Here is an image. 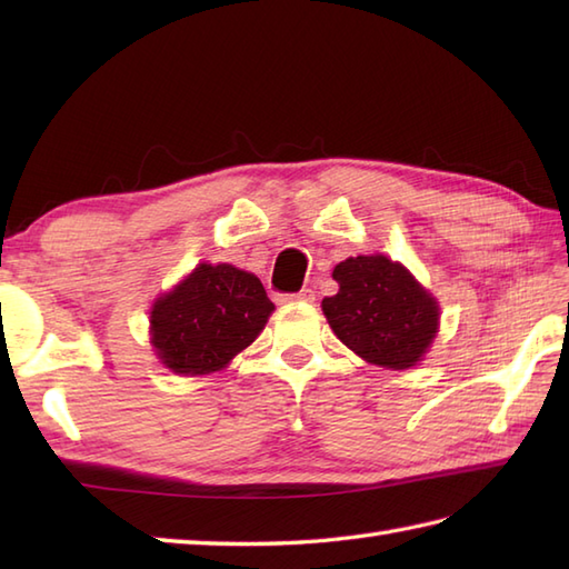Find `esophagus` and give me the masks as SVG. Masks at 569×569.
<instances>
[{
  "instance_id": "esophagus-1",
  "label": "esophagus",
  "mask_w": 569,
  "mask_h": 569,
  "mask_svg": "<svg viewBox=\"0 0 569 569\" xmlns=\"http://www.w3.org/2000/svg\"><path fill=\"white\" fill-rule=\"evenodd\" d=\"M316 300V291L312 288H303V291L298 293H288L281 298V303H312Z\"/></svg>"
}]
</instances>
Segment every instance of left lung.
<instances>
[{
    "label": "left lung",
    "mask_w": 569,
    "mask_h": 569,
    "mask_svg": "<svg viewBox=\"0 0 569 569\" xmlns=\"http://www.w3.org/2000/svg\"><path fill=\"white\" fill-rule=\"evenodd\" d=\"M340 291L322 312L340 340L361 359L386 369H408L426 355L440 312L401 263L386 257H352L335 266Z\"/></svg>",
    "instance_id": "obj_1"
}]
</instances>
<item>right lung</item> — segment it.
<instances>
[{"label":"right lung","instance_id":"obj_1","mask_svg":"<svg viewBox=\"0 0 569 569\" xmlns=\"http://www.w3.org/2000/svg\"><path fill=\"white\" fill-rule=\"evenodd\" d=\"M273 303L253 273L229 263H200L183 283L156 300L151 342L176 373H208L229 365L269 320Z\"/></svg>","mask_w":569,"mask_h":569}]
</instances>
